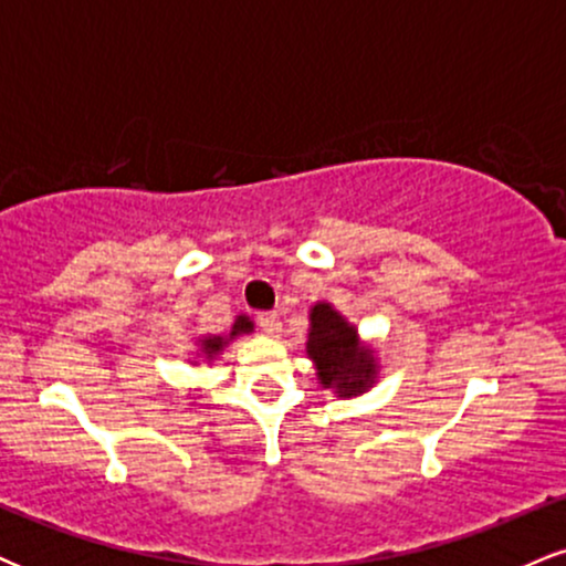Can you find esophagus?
Masks as SVG:
<instances>
[{
    "label": "esophagus",
    "mask_w": 566,
    "mask_h": 566,
    "mask_svg": "<svg viewBox=\"0 0 566 566\" xmlns=\"http://www.w3.org/2000/svg\"><path fill=\"white\" fill-rule=\"evenodd\" d=\"M258 327H261L265 335H276L279 329H282V319H279V314H274V311H261V314H258Z\"/></svg>",
    "instance_id": "34e87169"
}]
</instances>
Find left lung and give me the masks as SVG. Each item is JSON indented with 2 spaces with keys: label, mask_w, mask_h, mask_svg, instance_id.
<instances>
[{
  "label": "left lung",
  "mask_w": 566,
  "mask_h": 566,
  "mask_svg": "<svg viewBox=\"0 0 566 566\" xmlns=\"http://www.w3.org/2000/svg\"><path fill=\"white\" fill-rule=\"evenodd\" d=\"M305 348L314 359L322 386L333 388L343 399L365 394L378 375L373 350L359 346L356 327H350L329 303H316L311 308V333Z\"/></svg>",
  "instance_id": "1"
}]
</instances>
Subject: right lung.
<instances>
[{"instance_id": "add662e5", "label": "right lung", "mask_w": 566, "mask_h": 566, "mask_svg": "<svg viewBox=\"0 0 566 566\" xmlns=\"http://www.w3.org/2000/svg\"><path fill=\"white\" fill-rule=\"evenodd\" d=\"M242 333H252V322L247 319V316H239V319L233 322V327H231V335H229V337H220V335L205 337V340H201V354H205L207 359H212V356H216V354H220V350H223L226 343L233 340V337L242 335Z\"/></svg>"}]
</instances>
